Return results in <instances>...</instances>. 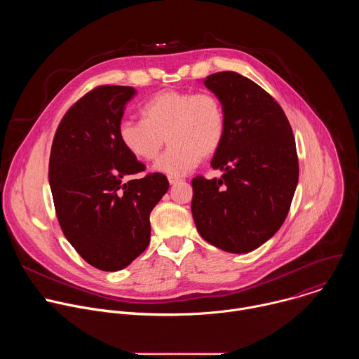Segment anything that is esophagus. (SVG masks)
<instances>
[{"mask_svg":"<svg viewBox=\"0 0 359 359\" xmlns=\"http://www.w3.org/2000/svg\"><path fill=\"white\" fill-rule=\"evenodd\" d=\"M182 182V179H179V177H169V183L172 184V186H175V184H177V183H180Z\"/></svg>","mask_w":359,"mask_h":359,"instance_id":"esophagus-1","label":"esophagus"}]
</instances>
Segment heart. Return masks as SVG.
<instances>
[{"instance_id":"1","label":"heart","mask_w":359,"mask_h":359,"mask_svg":"<svg viewBox=\"0 0 359 359\" xmlns=\"http://www.w3.org/2000/svg\"><path fill=\"white\" fill-rule=\"evenodd\" d=\"M142 121L123 119L118 135L123 147L137 161H155L165 142L169 149L155 163L159 173L179 177L201 158L219 150L226 132L222 102L210 92L162 90L140 109Z\"/></svg>"}]
</instances>
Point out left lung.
<instances>
[{"mask_svg":"<svg viewBox=\"0 0 359 359\" xmlns=\"http://www.w3.org/2000/svg\"><path fill=\"white\" fill-rule=\"evenodd\" d=\"M222 102L224 139L212 161L220 179L191 180V215L200 236L227 252L259 248L283 226L298 183L290 122L277 102L237 72L203 81Z\"/></svg>","mask_w":359,"mask_h":359,"instance_id":"1","label":"left lung"}]
</instances>
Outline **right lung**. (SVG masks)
<instances>
[{"mask_svg": "<svg viewBox=\"0 0 359 359\" xmlns=\"http://www.w3.org/2000/svg\"><path fill=\"white\" fill-rule=\"evenodd\" d=\"M132 86H97L62 118L49 158V186L61 229L81 257L102 271L128 267L150 241V212L169 189L119 140Z\"/></svg>", "mask_w": 359, "mask_h": 359, "instance_id": "1", "label": "right lung"}]
</instances>
